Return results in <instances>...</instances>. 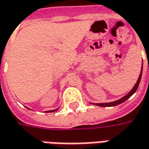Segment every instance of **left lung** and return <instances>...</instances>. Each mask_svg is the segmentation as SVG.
<instances>
[{"label":"left lung","instance_id":"8db88e82","mask_svg":"<svg viewBox=\"0 0 149 149\" xmlns=\"http://www.w3.org/2000/svg\"><path fill=\"white\" fill-rule=\"evenodd\" d=\"M142 72H143V66H142L141 68V72H140V74H139V78H138V81H137L136 84L134 86V87L132 88V90H131L127 95H125L124 97L120 98V100H116V101H112V102H109V103H91V104L98 105V106H100V107H110V106H116V105H120L121 103L125 102V100H127L130 97L131 95L135 93V91H137V89H138V87H139V82H140V80H141Z\"/></svg>","mask_w":149,"mask_h":149}]
</instances>
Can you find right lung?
<instances>
[{
    "label": "right lung",
    "mask_w": 149,
    "mask_h": 149,
    "mask_svg": "<svg viewBox=\"0 0 149 149\" xmlns=\"http://www.w3.org/2000/svg\"><path fill=\"white\" fill-rule=\"evenodd\" d=\"M58 110V109H55V110H49V111H46V112H54V111H56V110Z\"/></svg>",
    "instance_id": "add662e5"
}]
</instances>
